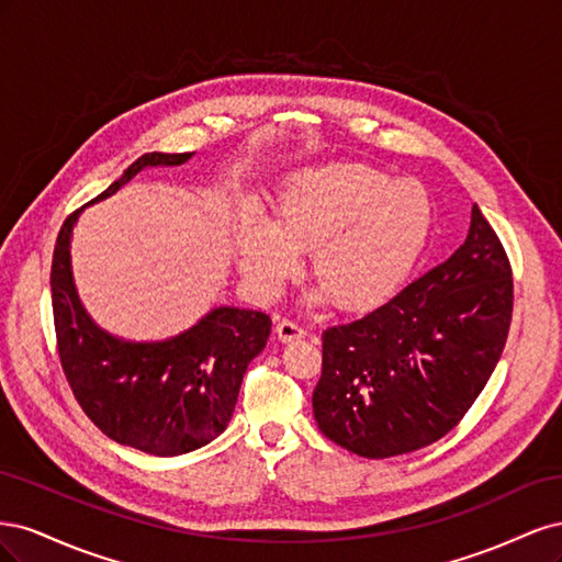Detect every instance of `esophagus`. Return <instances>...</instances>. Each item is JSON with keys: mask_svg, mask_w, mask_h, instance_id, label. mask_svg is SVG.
Here are the masks:
<instances>
[{"mask_svg": "<svg viewBox=\"0 0 562 562\" xmlns=\"http://www.w3.org/2000/svg\"><path fill=\"white\" fill-rule=\"evenodd\" d=\"M304 335H307V330L297 326L293 318H279L277 321V337L281 339V342H293V339H300Z\"/></svg>", "mask_w": 562, "mask_h": 562, "instance_id": "34e87169", "label": "esophagus"}]
</instances>
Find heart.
<instances>
[{
	"instance_id": "heart-1",
	"label": "heart",
	"mask_w": 562,
	"mask_h": 562,
	"mask_svg": "<svg viewBox=\"0 0 562 562\" xmlns=\"http://www.w3.org/2000/svg\"><path fill=\"white\" fill-rule=\"evenodd\" d=\"M434 203L417 180H391L363 161L300 168L271 201V223L248 217L236 258L255 293L274 295L312 250V274L339 310L372 312L394 300L417 269Z\"/></svg>"
}]
</instances>
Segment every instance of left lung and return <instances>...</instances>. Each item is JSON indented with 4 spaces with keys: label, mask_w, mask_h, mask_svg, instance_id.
Returning a JSON list of instances; mask_svg holds the SVG:
<instances>
[{
    "label": "left lung",
    "mask_w": 562,
    "mask_h": 562,
    "mask_svg": "<svg viewBox=\"0 0 562 562\" xmlns=\"http://www.w3.org/2000/svg\"><path fill=\"white\" fill-rule=\"evenodd\" d=\"M512 312V265L473 203L467 241L443 265L363 318L323 330L318 429L368 459L436 443L485 389Z\"/></svg>",
    "instance_id": "obj_1"
}]
</instances>
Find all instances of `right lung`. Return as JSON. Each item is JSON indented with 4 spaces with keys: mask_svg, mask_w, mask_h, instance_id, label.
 <instances>
[{
    "mask_svg": "<svg viewBox=\"0 0 562 562\" xmlns=\"http://www.w3.org/2000/svg\"><path fill=\"white\" fill-rule=\"evenodd\" d=\"M192 155L149 151L95 201L112 196L145 168L182 166ZM81 211L63 223L50 265L60 366L81 411L116 443L147 454L176 457L211 443L232 419L246 368L265 349L271 318L217 307L190 330L159 342L110 335L83 310L72 279L70 241Z\"/></svg>",
    "mask_w": 562,
    "mask_h": 562,
    "instance_id": "1",
    "label": "right lung"
}]
</instances>
